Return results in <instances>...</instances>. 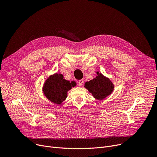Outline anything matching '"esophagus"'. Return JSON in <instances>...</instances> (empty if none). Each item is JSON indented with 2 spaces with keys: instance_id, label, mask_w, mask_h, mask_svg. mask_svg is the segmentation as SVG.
I'll list each match as a JSON object with an SVG mask.
<instances>
[{
  "instance_id": "34e87169",
  "label": "esophagus",
  "mask_w": 157,
  "mask_h": 157,
  "mask_svg": "<svg viewBox=\"0 0 157 157\" xmlns=\"http://www.w3.org/2000/svg\"><path fill=\"white\" fill-rule=\"evenodd\" d=\"M83 82H84V81H83V79H81V80H79V81H78V84L79 85V86L82 85Z\"/></svg>"
}]
</instances>
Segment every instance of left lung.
<instances>
[{
  "mask_svg": "<svg viewBox=\"0 0 157 157\" xmlns=\"http://www.w3.org/2000/svg\"><path fill=\"white\" fill-rule=\"evenodd\" d=\"M97 75L96 78L86 81L84 86L95 99L102 100L111 95L114 90V85L109 78L101 72H97Z\"/></svg>",
  "mask_w": 157,
  "mask_h": 157,
  "instance_id": "left-lung-1",
  "label": "left lung"
}]
</instances>
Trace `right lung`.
<instances>
[{
	"mask_svg": "<svg viewBox=\"0 0 157 157\" xmlns=\"http://www.w3.org/2000/svg\"><path fill=\"white\" fill-rule=\"evenodd\" d=\"M76 86V82L75 81L66 80L63 75L56 72L45 80L42 91L48 100L60 105L66 99L67 92Z\"/></svg>",
	"mask_w": 157,
	"mask_h": 157,
	"instance_id": "obj_1",
	"label": "right lung"
}]
</instances>
